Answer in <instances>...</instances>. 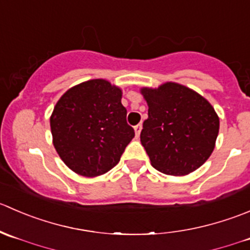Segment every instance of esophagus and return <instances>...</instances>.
<instances>
[{
  "instance_id": "34e87169",
  "label": "esophagus",
  "mask_w": 250,
  "mask_h": 250,
  "mask_svg": "<svg viewBox=\"0 0 250 250\" xmlns=\"http://www.w3.org/2000/svg\"><path fill=\"white\" fill-rule=\"evenodd\" d=\"M135 133H136V138H138L140 137V133H141V130H142V125L141 124H138V125H136L135 127Z\"/></svg>"
}]
</instances>
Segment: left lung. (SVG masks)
Wrapping results in <instances>:
<instances>
[{"label": "left lung", "mask_w": 250, "mask_h": 250, "mask_svg": "<svg viewBox=\"0 0 250 250\" xmlns=\"http://www.w3.org/2000/svg\"><path fill=\"white\" fill-rule=\"evenodd\" d=\"M148 104L141 143L150 164L172 176L193 172L215 148L220 120L208 101L184 85L165 83L141 88Z\"/></svg>", "instance_id": "8db88e82"}]
</instances>
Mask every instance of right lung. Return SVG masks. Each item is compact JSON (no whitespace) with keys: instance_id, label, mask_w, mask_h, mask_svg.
<instances>
[{"instance_id":"obj_1","label":"right lung","mask_w":250,"mask_h":250,"mask_svg":"<svg viewBox=\"0 0 250 250\" xmlns=\"http://www.w3.org/2000/svg\"><path fill=\"white\" fill-rule=\"evenodd\" d=\"M122 96L120 87L93 79L69 88L54 105L49 119L53 146L74 172L100 176L119 163L135 137Z\"/></svg>"}]
</instances>
